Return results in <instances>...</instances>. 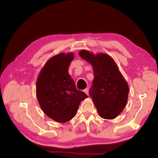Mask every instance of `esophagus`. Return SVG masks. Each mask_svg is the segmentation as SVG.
<instances>
[{"instance_id": "obj_1", "label": "esophagus", "mask_w": 158, "mask_h": 158, "mask_svg": "<svg viewBox=\"0 0 158 158\" xmlns=\"http://www.w3.org/2000/svg\"><path fill=\"white\" fill-rule=\"evenodd\" d=\"M84 92L87 95H89V88H85L84 89Z\"/></svg>"}]
</instances>
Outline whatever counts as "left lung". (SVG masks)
<instances>
[{
  "label": "left lung",
  "mask_w": 158,
  "mask_h": 158,
  "mask_svg": "<svg viewBox=\"0 0 158 158\" xmlns=\"http://www.w3.org/2000/svg\"><path fill=\"white\" fill-rule=\"evenodd\" d=\"M79 55L93 68L94 77L89 94L100 117L115 119L126 106L129 92L127 81L110 56L102 53L95 55L84 49Z\"/></svg>",
  "instance_id": "left-lung-1"
}]
</instances>
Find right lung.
Here are the masks:
<instances>
[{"mask_svg": "<svg viewBox=\"0 0 158 158\" xmlns=\"http://www.w3.org/2000/svg\"><path fill=\"white\" fill-rule=\"evenodd\" d=\"M73 59V52L53 56L41 70L36 81L40 106L47 116L59 123L69 122L75 117L80 103L88 97L77 89L69 73Z\"/></svg>", "mask_w": 158, "mask_h": 158, "instance_id": "obj_1", "label": "right lung"}]
</instances>
